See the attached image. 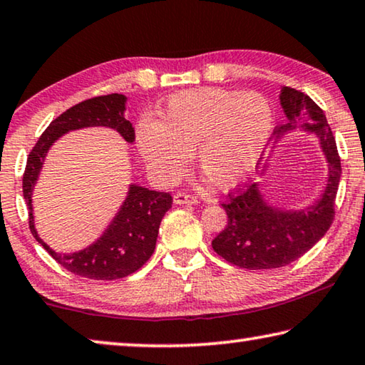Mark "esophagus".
Masks as SVG:
<instances>
[{
    "mask_svg": "<svg viewBox=\"0 0 365 365\" xmlns=\"http://www.w3.org/2000/svg\"><path fill=\"white\" fill-rule=\"evenodd\" d=\"M173 203L175 205H196L198 203V198L190 193H175L173 196Z\"/></svg>",
    "mask_w": 365,
    "mask_h": 365,
    "instance_id": "34e87169",
    "label": "esophagus"
}]
</instances>
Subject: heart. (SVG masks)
Instances as JSON below:
<instances>
[{
	"label": "heart",
	"mask_w": 365,
	"mask_h": 365,
	"mask_svg": "<svg viewBox=\"0 0 365 365\" xmlns=\"http://www.w3.org/2000/svg\"><path fill=\"white\" fill-rule=\"evenodd\" d=\"M273 128V110L263 96L196 89L172 96L159 121L141 120L136 143L165 180L182 175L195 149L201 173L216 187L229 188L255 170Z\"/></svg>",
	"instance_id": "obj_1"
}]
</instances>
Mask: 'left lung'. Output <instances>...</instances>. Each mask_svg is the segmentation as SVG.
I'll return each instance as SVG.
<instances>
[{
  "mask_svg": "<svg viewBox=\"0 0 365 365\" xmlns=\"http://www.w3.org/2000/svg\"><path fill=\"white\" fill-rule=\"evenodd\" d=\"M281 106L287 125L276 126L281 133L302 123L315 131L329 165L328 187L315 206L304 211H276L262 200L257 185L247 188L237 185L229 190L222 207L227 224L212 240V250L225 262L244 269L281 268L309 252L327 234L334 219V201L341 178V160L336 141L328 126L323 110L307 94L292 88H282Z\"/></svg>",
  "mask_w": 365,
  "mask_h": 365,
  "instance_id": "left-lung-1",
  "label": "left lung"
}]
</instances>
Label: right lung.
<instances>
[{
    "label": "right lung",
    "instance_id": "obj_1",
    "mask_svg": "<svg viewBox=\"0 0 365 365\" xmlns=\"http://www.w3.org/2000/svg\"><path fill=\"white\" fill-rule=\"evenodd\" d=\"M125 102L126 97L121 94L99 96L79 102L63 112L47 126L36 146L29 153L26 170L22 175V193L29 207L31 232L58 264H61L69 273L88 279L113 281L126 277L140 269L151 258L162 217L172 207L170 193L153 192L133 185L128 198L106 234L94 245L73 255H60L51 250L42 239H38L34 227L31 195L48 148L66 131L84 128V126H110L117 130L128 143L135 141V130L130 121L123 118Z\"/></svg>",
    "mask_w": 365,
    "mask_h": 365
}]
</instances>
